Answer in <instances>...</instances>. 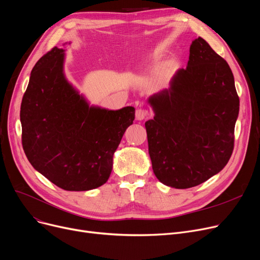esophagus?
I'll use <instances>...</instances> for the list:
<instances>
[{
  "instance_id": "esophagus-1",
  "label": "esophagus",
  "mask_w": 260,
  "mask_h": 260,
  "mask_svg": "<svg viewBox=\"0 0 260 260\" xmlns=\"http://www.w3.org/2000/svg\"><path fill=\"white\" fill-rule=\"evenodd\" d=\"M148 116H149L148 111L144 110V109L139 108V109H137V110H136V119H137L138 121L144 120V119H145L146 117H148Z\"/></svg>"
}]
</instances>
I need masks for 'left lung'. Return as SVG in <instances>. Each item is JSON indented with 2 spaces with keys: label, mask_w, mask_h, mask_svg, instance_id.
Instances as JSON below:
<instances>
[{
  "label": "left lung",
  "mask_w": 260,
  "mask_h": 260,
  "mask_svg": "<svg viewBox=\"0 0 260 260\" xmlns=\"http://www.w3.org/2000/svg\"><path fill=\"white\" fill-rule=\"evenodd\" d=\"M148 102L145 122L155 176L166 186L187 189L226 166L234 150L239 96L226 60L201 37L190 46L186 69Z\"/></svg>",
  "instance_id": "8db88e82"
}]
</instances>
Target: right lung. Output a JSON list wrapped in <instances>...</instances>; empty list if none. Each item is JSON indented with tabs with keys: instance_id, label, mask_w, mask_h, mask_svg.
<instances>
[{
	"instance_id": "right-lung-1",
	"label": "right lung",
	"mask_w": 260,
	"mask_h": 260,
	"mask_svg": "<svg viewBox=\"0 0 260 260\" xmlns=\"http://www.w3.org/2000/svg\"><path fill=\"white\" fill-rule=\"evenodd\" d=\"M64 50L53 48L32 68L22 99V145L30 165L57 187L87 191L104 185L135 108L89 106L67 81Z\"/></svg>"
}]
</instances>
